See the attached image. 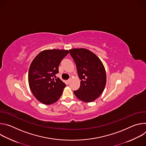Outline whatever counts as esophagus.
<instances>
[{
    "label": "esophagus",
    "instance_id": "34e87169",
    "mask_svg": "<svg viewBox=\"0 0 146 146\" xmlns=\"http://www.w3.org/2000/svg\"><path fill=\"white\" fill-rule=\"evenodd\" d=\"M70 82V79H69V80H68L66 81V83H67L68 84H69Z\"/></svg>",
    "mask_w": 146,
    "mask_h": 146
}]
</instances>
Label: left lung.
Instances as JSON below:
<instances>
[{
  "label": "left lung",
  "mask_w": 146,
  "mask_h": 146,
  "mask_svg": "<svg viewBox=\"0 0 146 146\" xmlns=\"http://www.w3.org/2000/svg\"><path fill=\"white\" fill-rule=\"evenodd\" d=\"M81 80L80 87L74 91L76 97L81 101H94L105 89L106 74L100 59L91 51L85 48L69 50Z\"/></svg>",
  "instance_id": "1"
}]
</instances>
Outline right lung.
Instances as JSON below:
<instances>
[{"label":"right lung","mask_w":146,"mask_h":146,"mask_svg":"<svg viewBox=\"0 0 146 146\" xmlns=\"http://www.w3.org/2000/svg\"><path fill=\"white\" fill-rule=\"evenodd\" d=\"M69 54L65 50H47L40 52L31 64L28 82L35 97L41 103L51 105L60 97L66 84L55 74L61 60Z\"/></svg>","instance_id":"add662e5"}]
</instances>
